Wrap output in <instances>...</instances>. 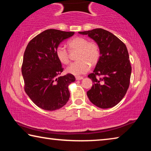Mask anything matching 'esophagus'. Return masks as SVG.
Segmentation results:
<instances>
[{"label": "esophagus", "mask_w": 151, "mask_h": 151, "mask_svg": "<svg viewBox=\"0 0 151 151\" xmlns=\"http://www.w3.org/2000/svg\"><path fill=\"white\" fill-rule=\"evenodd\" d=\"M75 78L76 80H81V79L83 78V77H82V76H75Z\"/></svg>", "instance_id": "34e87169"}]
</instances>
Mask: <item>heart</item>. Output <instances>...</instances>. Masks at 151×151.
I'll use <instances>...</instances> for the list:
<instances>
[{
  "mask_svg": "<svg viewBox=\"0 0 151 151\" xmlns=\"http://www.w3.org/2000/svg\"><path fill=\"white\" fill-rule=\"evenodd\" d=\"M70 51L78 50L76 62L72 63L66 68L68 73L73 75H81L87 73L90 69V65H94L99 60L101 50L99 45L94 41H88L87 39L82 37H76L66 43ZM55 55L57 59L63 65L69 63V52L63 45L56 48Z\"/></svg>",
  "mask_w": 151,
  "mask_h": 151,
  "instance_id": "heart-1",
  "label": "heart"
}]
</instances>
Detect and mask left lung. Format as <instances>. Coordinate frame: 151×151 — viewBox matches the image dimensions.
<instances>
[{"label": "left lung", "instance_id": "1", "mask_svg": "<svg viewBox=\"0 0 151 151\" xmlns=\"http://www.w3.org/2000/svg\"><path fill=\"white\" fill-rule=\"evenodd\" d=\"M79 33L95 40L101 50L95 68L88 75L93 81L86 93L89 100L99 108L113 107L123 99L130 85L131 65L126 45L103 29Z\"/></svg>", "mask_w": 151, "mask_h": 151}]
</instances>
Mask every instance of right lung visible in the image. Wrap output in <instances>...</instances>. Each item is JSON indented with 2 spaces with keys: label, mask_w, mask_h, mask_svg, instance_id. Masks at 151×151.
Wrapping results in <instances>:
<instances>
[{
  "label": "right lung",
  "mask_w": 151,
  "mask_h": 151,
  "mask_svg": "<svg viewBox=\"0 0 151 151\" xmlns=\"http://www.w3.org/2000/svg\"><path fill=\"white\" fill-rule=\"evenodd\" d=\"M74 35L57 29H47L28 43L22 65L24 89L31 101L46 111L59 109L70 97L68 86L75 81L72 74L59 76L64 68L57 59L58 45Z\"/></svg>",
  "instance_id": "1"
}]
</instances>
